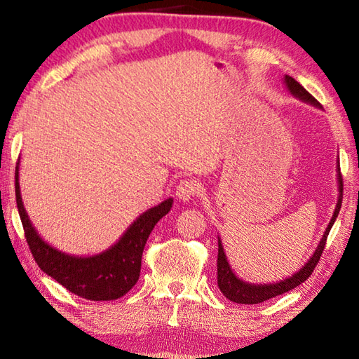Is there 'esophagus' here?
<instances>
[{
  "mask_svg": "<svg viewBox=\"0 0 359 359\" xmlns=\"http://www.w3.org/2000/svg\"><path fill=\"white\" fill-rule=\"evenodd\" d=\"M197 185L196 182L193 180H180L177 184V188H175V196H177V199L182 202H188L191 201L193 197L197 194Z\"/></svg>",
  "mask_w": 359,
  "mask_h": 359,
  "instance_id": "obj_1",
  "label": "esophagus"
}]
</instances>
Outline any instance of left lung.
I'll return each mask as SVG.
<instances>
[{
  "label": "left lung",
  "instance_id": "8db88e82",
  "mask_svg": "<svg viewBox=\"0 0 359 359\" xmlns=\"http://www.w3.org/2000/svg\"><path fill=\"white\" fill-rule=\"evenodd\" d=\"M285 85H287L290 93H292L296 97H299L301 100H306V102H310V103L319 106V102L316 100V98L311 95L309 90L304 89L293 77H290V75H285ZM338 182H339V199H338V203H337V208H334L330 224H329V226H327V230L323 236L321 242H319L315 255L311 256L310 261L306 265H304L302 269L297 271L296 274H293V276L290 279L278 282V284H270V285H255V284H247V282L241 280L231 271L230 264L226 262L222 243H220V239H219L217 285H219V290L224 293L226 299H230L233 302H238V304H261L266 299H271V297H274V296H279L282 293L290 292V290L296 288L297 285L302 284L304 280H307L311 276V273H313L315 266L319 262V259H321V256H323V251H324L325 242H327V236H329L330 228L333 226L334 220H337V217L339 215V210H341L342 189H344V188H342V174H341V170H339V165H338Z\"/></svg>",
  "mask_w": 359,
  "mask_h": 359
}]
</instances>
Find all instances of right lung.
<instances>
[{
  "label": "right lung",
  "mask_w": 359,
  "mask_h": 359,
  "mask_svg": "<svg viewBox=\"0 0 359 359\" xmlns=\"http://www.w3.org/2000/svg\"><path fill=\"white\" fill-rule=\"evenodd\" d=\"M15 199L20 212L26 242L38 266L71 293L89 301L118 299L139 280L142 255L152 228L171 210L172 199H166L148 210L128 228L112 248L90 257L67 256L48 245L34 230L22 207L18 163L15 168Z\"/></svg>",
  "instance_id": "1"
}]
</instances>
